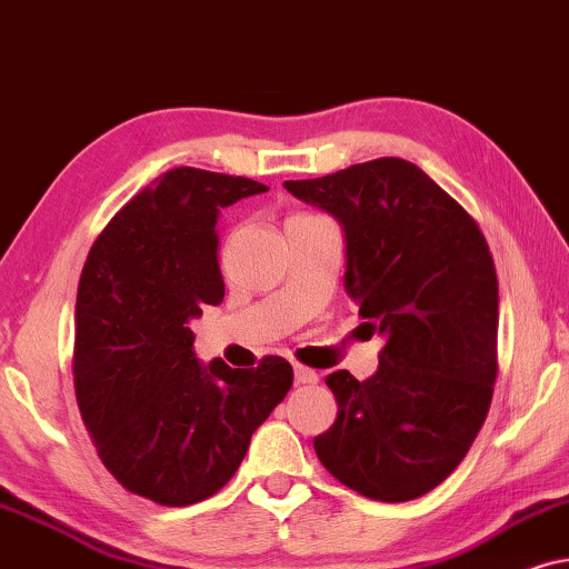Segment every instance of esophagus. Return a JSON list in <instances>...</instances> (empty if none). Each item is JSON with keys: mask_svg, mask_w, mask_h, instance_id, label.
Here are the masks:
<instances>
[{"mask_svg": "<svg viewBox=\"0 0 569 569\" xmlns=\"http://www.w3.org/2000/svg\"><path fill=\"white\" fill-rule=\"evenodd\" d=\"M293 375H297L299 385H315L317 380H320V375H317L315 369L305 367V363H297V367H293Z\"/></svg>", "mask_w": 569, "mask_h": 569, "instance_id": "obj_1", "label": "esophagus"}]
</instances>
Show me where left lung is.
<instances>
[{"label":"left lung","instance_id":"left-lung-1","mask_svg":"<svg viewBox=\"0 0 569 569\" xmlns=\"http://www.w3.org/2000/svg\"><path fill=\"white\" fill-rule=\"evenodd\" d=\"M346 229V289L385 336L380 369H338V416L315 437L348 489L408 502L439 487L471 450L497 380L499 283L479 223L403 158H375L286 181Z\"/></svg>","mask_w":569,"mask_h":569}]
</instances>
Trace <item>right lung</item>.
<instances>
[{"label":"right lung","mask_w":569,"mask_h":569,"mask_svg":"<svg viewBox=\"0 0 569 569\" xmlns=\"http://www.w3.org/2000/svg\"><path fill=\"white\" fill-rule=\"evenodd\" d=\"M247 177L166 171L90 247L74 305V396L98 458L132 495L187 507L223 489L293 369L194 359L189 325L221 305L218 213L264 192Z\"/></svg>","instance_id":"right-lung-1"}]
</instances>
